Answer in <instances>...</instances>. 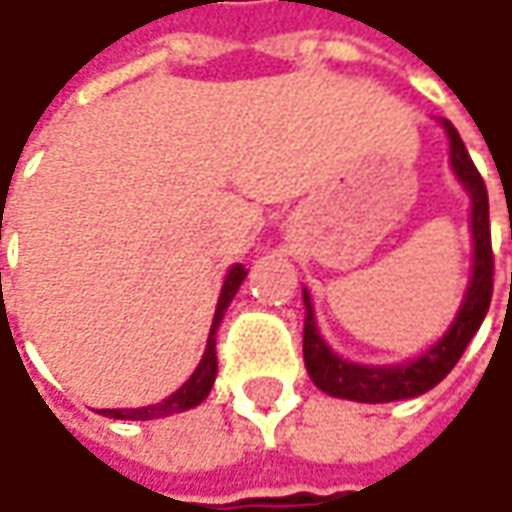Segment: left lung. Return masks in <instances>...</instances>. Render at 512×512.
I'll use <instances>...</instances> for the list:
<instances>
[{"mask_svg":"<svg viewBox=\"0 0 512 512\" xmlns=\"http://www.w3.org/2000/svg\"><path fill=\"white\" fill-rule=\"evenodd\" d=\"M450 141V167L465 184L470 195V229H473V274L467 286L462 309L450 323L448 334L425 351L422 357L405 365H357L337 357L314 323L309 291H303L306 303V328H303V360L309 368L311 382L331 397L354 399V402H397L431 391L453 371V365L465 354L467 343L479 331L493 297V246H490V209H487V186L476 164L470 161L465 141L459 138L450 121H442Z\"/></svg>","mask_w":512,"mask_h":512,"instance_id":"1","label":"left lung"}]
</instances>
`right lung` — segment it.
Wrapping results in <instances>:
<instances>
[{"instance_id": "obj_1", "label": "right lung", "mask_w": 512, "mask_h": 512, "mask_svg": "<svg viewBox=\"0 0 512 512\" xmlns=\"http://www.w3.org/2000/svg\"><path fill=\"white\" fill-rule=\"evenodd\" d=\"M243 277H246V269H243L240 263L238 266H232V269H229V274H226L221 297H218V309H215V320H212V328H209L206 351H203V357H201V362H198V368H195V374L186 379L184 385H181L175 394H169L164 402L150 405V408H133V411H130V408H107V411H98V414L110 416V419H135V422H144V419H158V416L178 414V411H189V408L201 405L203 399L209 397V391H212V385H215V377H218L215 331H218V326H221L223 314H226V309H229L232 297L238 294Z\"/></svg>"}]
</instances>
